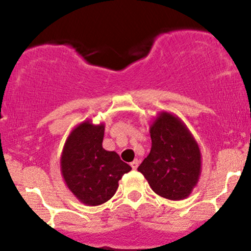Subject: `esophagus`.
Here are the masks:
<instances>
[{"instance_id": "esophagus-1", "label": "esophagus", "mask_w": 251, "mask_h": 251, "mask_svg": "<svg viewBox=\"0 0 251 251\" xmlns=\"http://www.w3.org/2000/svg\"><path fill=\"white\" fill-rule=\"evenodd\" d=\"M131 166H132V169H133V170L137 169L138 166H139V160H138V159H134L133 162L131 163Z\"/></svg>"}]
</instances>
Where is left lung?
<instances>
[{
  "label": "left lung",
  "instance_id": "1",
  "mask_svg": "<svg viewBox=\"0 0 251 251\" xmlns=\"http://www.w3.org/2000/svg\"><path fill=\"white\" fill-rule=\"evenodd\" d=\"M150 134L151 151L138 171L160 197L185 200L201 171V150L194 135L179 118L164 111L150 125Z\"/></svg>",
  "mask_w": 251,
  "mask_h": 251
}]
</instances>
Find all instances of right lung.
I'll list each match as a JSON object with an SVG mask.
<instances>
[{"instance_id":"right-lung-1","label":"right lung","mask_w":251,"mask_h":251,"mask_svg":"<svg viewBox=\"0 0 251 251\" xmlns=\"http://www.w3.org/2000/svg\"><path fill=\"white\" fill-rule=\"evenodd\" d=\"M105 125L85 120L75 126L63 146L60 166L70 191L86 205L103 204L116 194L118 181L131 166L114 151L102 148Z\"/></svg>"}]
</instances>
